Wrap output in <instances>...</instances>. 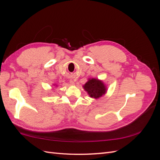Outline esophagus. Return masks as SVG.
<instances>
[{
	"mask_svg": "<svg viewBox=\"0 0 160 160\" xmlns=\"http://www.w3.org/2000/svg\"><path fill=\"white\" fill-rule=\"evenodd\" d=\"M70 83L71 84V85H75V81H73V80H70Z\"/></svg>",
	"mask_w": 160,
	"mask_h": 160,
	"instance_id": "obj_1",
	"label": "esophagus"
}]
</instances>
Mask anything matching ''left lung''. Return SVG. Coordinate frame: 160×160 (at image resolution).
<instances>
[{
    "label": "left lung",
    "instance_id": "left-lung-1",
    "mask_svg": "<svg viewBox=\"0 0 160 160\" xmlns=\"http://www.w3.org/2000/svg\"><path fill=\"white\" fill-rule=\"evenodd\" d=\"M84 90L91 98L98 99L107 93V86L103 81L97 78H89L86 83L83 85Z\"/></svg>",
    "mask_w": 160,
    "mask_h": 160
}]
</instances>
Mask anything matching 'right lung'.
<instances>
[{
    "label": "right lung",
    "mask_w": 160,
    "mask_h": 160,
    "mask_svg": "<svg viewBox=\"0 0 160 160\" xmlns=\"http://www.w3.org/2000/svg\"><path fill=\"white\" fill-rule=\"evenodd\" d=\"M52 85H53V86H55V87H57V86H58V85H57V84H55H55H53Z\"/></svg>",
    "instance_id": "obj_1"
}]
</instances>
